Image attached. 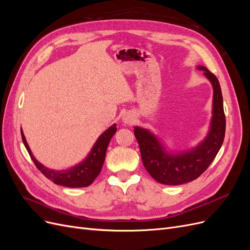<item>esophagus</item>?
Segmentation results:
<instances>
[{"mask_svg": "<svg viewBox=\"0 0 250 250\" xmlns=\"http://www.w3.org/2000/svg\"><path fill=\"white\" fill-rule=\"evenodd\" d=\"M123 121L125 123H132L133 122V116L130 113H125L123 116Z\"/></svg>", "mask_w": 250, "mask_h": 250, "instance_id": "1", "label": "esophagus"}]
</instances>
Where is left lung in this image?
Masks as SVG:
<instances>
[{"mask_svg": "<svg viewBox=\"0 0 250 250\" xmlns=\"http://www.w3.org/2000/svg\"><path fill=\"white\" fill-rule=\"evenodd\" d=\"M197 69L203 71L214 88L209 131L198 146L184 152L171 153L153 133L145 128L134 127L143 164L150 175L163 185L178 186L198 178L214 161L224 141L226 121L220 83L207 67L199 65Z\"/></svg>", "mask_w": 250, "mask_h": 250, "instance_id": "1", "label": "left lung"}]
</instances>
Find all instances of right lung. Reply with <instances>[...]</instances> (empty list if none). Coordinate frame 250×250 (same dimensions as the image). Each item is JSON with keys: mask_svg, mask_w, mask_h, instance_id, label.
<instances>
[{"mask_svg": "<svg viewBox=\"0 0 250 250\" xmlns=\"http://www.w3.org/2000/svg\"><path fill=\"white\" fill-rule=\"evenodd\" d=\"M116 131L117 127L116 124H113L98 138L97 142L95 143L92 150H90V152L87 154L85 160H83L81 163L77 164L70 169L57 171L44 167L43 165L35 160L31 150H30L28 146L25 135L21 129L22 142H24V145L29 155L31 156L33 163L35 164L36 168L54 184L67 188H83L88 187L89 185L93 184V181L101 172L102 166L105 161V154H106L107 146L110 139L116 133Z\"/></svg>", "mask_w": 250, "mask_h": 250, "instance_id": "1", "label": "right lung"}]
</instances>
